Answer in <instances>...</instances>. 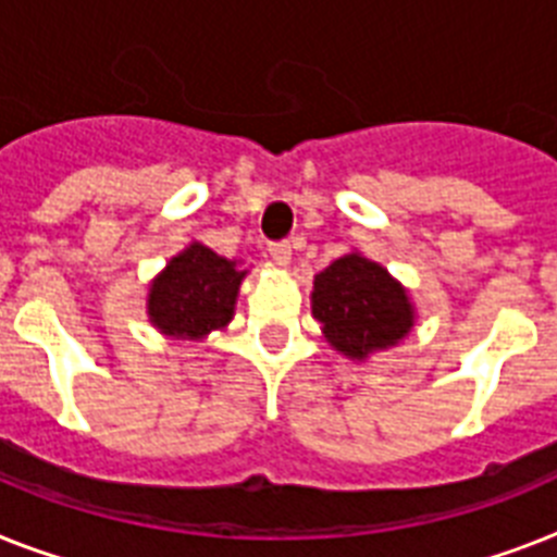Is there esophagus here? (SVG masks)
<instances>
[{"mask_svg":"<svg viewBox=\"0 0 557 557\" xmlns=\"http://www.w3.org/2000/svg\"><path fill=\"white\" fill-rule=\"evenodd\" d=\"M268 252L275 264H289V259H293V247H289V242H270Z\"/></svg>","mask_w":557,"mask_h":557,"instance_id":"obj_1","label":"esophagus"}]
</instances>
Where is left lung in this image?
Here are the masks:
<instances>
[{
	"mask_svg": "<svg viewBox=\"0 0 557 557\" xmlns=\"http://www.w3.org/2000/svg\"><path fill=\"white\" fill-rule=\"evenodd\" d=\"M312 315L335 350L350 358L393 347L412 327V305L401 284L358 252L335 259L315 275Z\"/></svg>",
	"mask_w": 557,
	"mask_h": 557,
	"instance_id": "obj_1",
	"label": "left lung"
}]
</instances>
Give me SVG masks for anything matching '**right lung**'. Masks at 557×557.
Instances as JSON below:
<instances>
[{"label": "right lung", "instance_id": "1", "mask_svg": "<svg viewBox=\"0 0 557 557\" xmlns=\"http://www.w3.org/2000/svg\"><path fill=\"white\" fill-rule=\"evenodd\" d=\"M245 270L210 247L190 245L150 287L147 312L156 327L178 338H201L233 319Z\"/></svg>", "mask_w": 557, "mask_h": 557}]
</instances>
